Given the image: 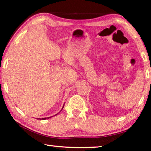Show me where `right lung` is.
<instances>
[{"label":"right lung","instance_id":"1","mask_svg":"<svg viewBox=\"0 0 151 151\" xmlns=\"http://www.w3.org/2000/svg\"><path fill=\"white\" fill-rule=\"evenodd\" d=\"M64 106H65V104H63V106L62 109H61V111H62V110H63V109ZM57 114H55V115H57ZM50 117H51V116H50ZM50 117H47V118H42V120H46V119H49ZM37 119H40V118H38ZM40 120H41V119H40Z\"/></svg>","mask_w":151,"mask_h":151}]
</instances>
